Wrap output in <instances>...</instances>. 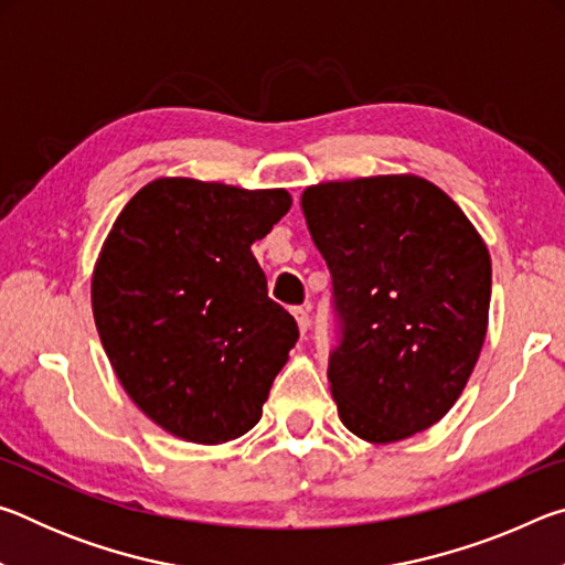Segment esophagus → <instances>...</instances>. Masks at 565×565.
I'll use <instances>...</instances> for the list:
<instances>
[{"mask_svg":"<svg viewBox=\"0 0 565 565\" xmlns=\"http://www.w3.org/2000/svg\"><path fill=\"white\" fill-rule=\"evenodd\" d=\"M291 313H294V319H296V323H299V331H301V333H306V331H309V327H311V317H309V309H306V306H294V309H291Z\"/></svg>","mask_w":565,"mask_h":565,"instance_id":"esophagus-1","label":"esophagus"}]
</instances>
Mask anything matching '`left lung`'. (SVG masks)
I'll return each mask as SVG.
<instances>
[{"label":"left lung","mask_w":565,"mask_h":565,"mask_svg":"<svg viewBox=\"0 0 565 565\" xmlns=\"http://www.w3.org/2000/svg\"><path fill=\"white\" fill-rule=\"evenodd\" d=\"M331 271L337 347L331 394L351 434L391 444L434 426L481 353L491 256L431 181L369 177L303 191Z\"/></svg>","instance_id":"8db88e82"}]
</instances>
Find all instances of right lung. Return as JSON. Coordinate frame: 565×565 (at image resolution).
I'll return each mask as SVG.
<instances>
[{
	"mask_svg": "<svg viewBox=\"0 0 565 565\" xmlns=\"http://www.w3.org/2000/svg\"><path fill=\"white\" fill-rule=\"evenodd\" d=\"M291 209L284 189L157 179L121 209L92 276L121 386L169 434L224 444L262 418L299 339L252 244Z\"/></svg>",
	"mask_w": 565,
	"mask_h": 565,
	"instance_id": "add662e5",
	"label": "right lung"
}]
</instances>
